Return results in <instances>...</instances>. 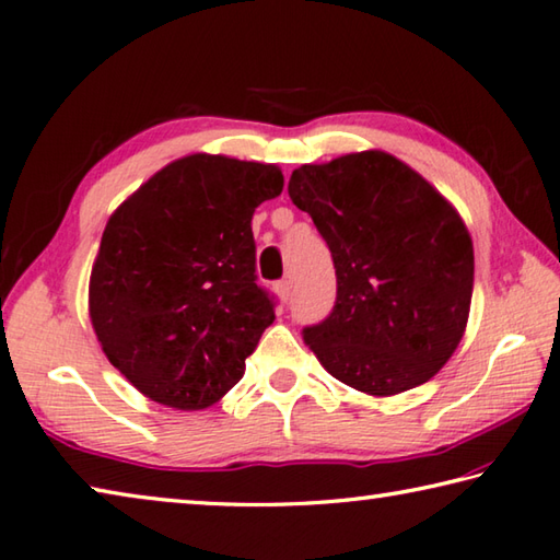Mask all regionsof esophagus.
Here are the masks:
<instances>
[{"label":"esophagus","mask_w":560,"mask_h":560,"mask_svg":"<svg viewBox=\"0 0 560 560\" xmlns=\"http://www.w3.org/2000/svg\"><path fill=\"white\" fill-rule=\"evenodd\" d=\"M277 296L287 303L291 299V279H283L277 283Z\"/></svg>","instance_id":"34e87169"}]
</instances>
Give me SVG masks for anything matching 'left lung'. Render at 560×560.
I'll return each mask as SVG.
<instances>
[{
	"label": "left lung",
	"mask_w": 560,
	"mask_h": 560,
	"mask_svg": "<svg viewBox=\"0 0 560 560\" xmlns=\"http://www.w3.org/2000/svg\"><path fill=\"white\" fill-rule=\"evenodd\" d=\"M289 196L328 242L338 277L332 313L303 330V342L362 394L429 382L470 315L475 254L460 212L380 149L299 166Z\"/></svg>",
	"instance_id": "obj_1"
}]
</instances>
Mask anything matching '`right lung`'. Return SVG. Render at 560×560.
Instances as JSON below:
<instances>
[{
	"label": "right lung",
	"instance_id": "right-lung-1",
	"mask_svg": "<svg viewBox=\"0 0 560 560\" xmlns=\"http://www.w3.org/2000/svg\"><path fill=\"white\" fill-rule=\"evenodd\" d=\"M281 188L273 164L188 154L109 215L90 271V323L112 368L147 399L200 411L242 380L273 323L254 283L252 215Z\"/></svg>",
	"mask_w": 560,
	"mask_h": 560
}]
</instances>
